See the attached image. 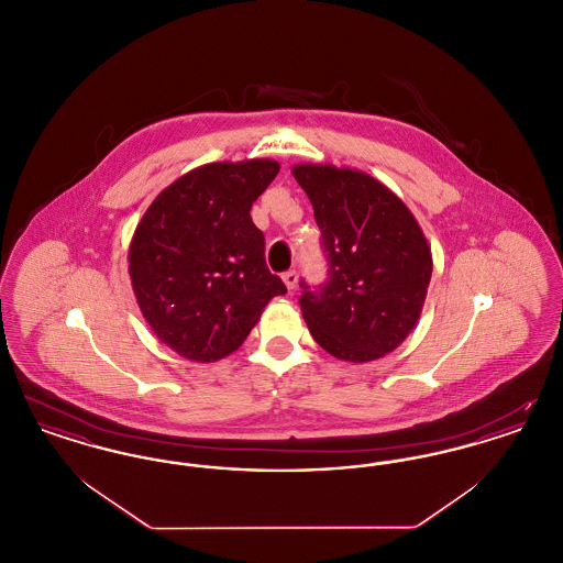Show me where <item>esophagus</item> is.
Wrapping results in <instances>:
<instances>
[{
    "instance_id": "esophagus-1",
    "label": "esophagus",
    "mask_w": 563,
    "mask_h": 563,
    "mask_svg": "<svg viewBox=\"0 0 563 563\" xmlns=\"http://www.w3.org/2000/svg\"><path fill=\"white\" fill-rule=\"evenodd\" d=\"M297 272L295 269H289V272H285L283 274V283H285V287L289 289V291H294L295 287H297Z\"/></svg>"
}]
</instances>
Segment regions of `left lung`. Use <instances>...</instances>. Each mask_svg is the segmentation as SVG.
<instances>
[{
    "label": "left lung",
    "instance_id": "8db88e82",
    "mask_svg": "<svg viewBox=\"0 0 563 563\" xmlns=\"http://www.w3.org/2000/svg\"><path fill=\"white\" fill-rule=\"evenodd\" d=\"M308 194L329 278L306 285L301 314L314 342L340 361L369 363L399 349L420 319L432 255L401 198L363 170L333 164H295Z\"/></svg>",
    "mask_w": 563,
    "mask_h": 563
}]
</instances>
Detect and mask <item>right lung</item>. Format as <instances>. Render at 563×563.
<instances>
[{
    "instance_id": "obj_1",
    "label": "right lung",
    "mask_w": 563,
    "mask_h": 563,
    "mask_svg": "<svg viewBox=\"0 0 563 563\" xmlns=\"http://www.w3.org/2000/svg\"><path fill=\"white\" fill-rule=\"evenodd\" d=\"M278 170L268 158L202 164L141 217L129 249L134 297L154 335L179 356L213 363L232 354L269 299L287 294L251 219Z\"/></svg>"
}]
</instances>
